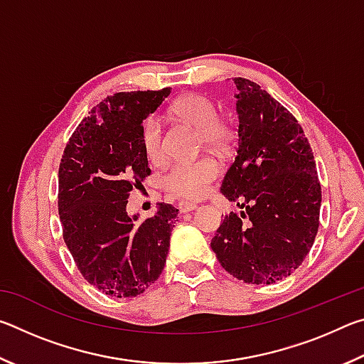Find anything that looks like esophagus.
<instances>
[{"instance_id": "esophagus-1", "label": "esophagus", "mask_w": 364, "mask_h": 364, "mask_svg": "<svg viewBox=\"0 0 364 364\" xmlns=\"http://www.w3.org/2000/svg\"><path fill=\"white\" fill-rule=\"evenodd\" d=\"M194 208H197V205L193 204V202H180V204H178V210H180V213L193 212Z\"/></svg>"}]
</instances>
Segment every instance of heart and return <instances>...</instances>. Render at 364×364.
<instances>
[{
  "instance_id": "heart-1",
  "label": "heart",
  "mask_w": 364,
  "mask_h": 364,
  "mask_svg": "<svg viewBox=\"0 0 364 364\" xmlns=\"http://www.w3.org/2000/svg\"><path fill=\"white\" fill-rule=\"evenodd\" d=\"M170 114L196 127L202 141L212 149L225 151L230 146L232 138L231 123L220 119L218 106L210 97L199 93L184 95L171 104ZM141 144L146 157L152 162L162 159V125L156 117H147L141 125ZM218 173V164L210 157L175 162L165 171L162 186L176 199L197 200L208 193Z\"/></svg>"
}]
</instances>
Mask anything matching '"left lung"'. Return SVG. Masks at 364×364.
Returning <instances> with one entry per match:
<instances>
[{
    "label": "left lung",
    "mask_w": 364,
    "mask_h": 364,
    "mask_svg": "<svg viewBox=\"0 0 364 364\" xmlns=\"http://www.w3.org/2000/svg\"><path fill=\"white\" fill-rule=\"evenodd\" d=\"M237 88L239 143L221 193L245 208L212 239L218 262L249 284H273L305 260L319 228L321 184L297 119L257 83Z\"/></svg>",
    "instance_id": "8db88e82"
}]
</instances>
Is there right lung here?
<instances>
[{"label": "right lung", "mask_w": 364, "mask_h": 364, "mask_svg": "<svg viewBox=\"0 0 364 364\" xmlns=\"http://www.w3.org/2000/svg\"><path fill=\"white\" fill-rule=\"evenodd\" d=\"M170 88L107 96L72 133L59 165L63 237L83 278L110 297H136L159 279L178 208L128 217L133 188L151 175L141 125Z\"/></svg>", "instance_id": "obj_1"}]
</instances>
